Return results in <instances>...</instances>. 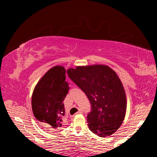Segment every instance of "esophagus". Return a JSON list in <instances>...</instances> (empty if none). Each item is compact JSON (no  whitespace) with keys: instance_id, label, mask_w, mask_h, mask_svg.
I'll list each match as a JSON object with an SVG mask.
<instances>
[{"instance_id":"obj_1","label":"esophagus","mask_w":157,"mask_h":157,"mask_svg":"<svg viewBox=\"0 0 157 157\" xmlns=\"http://www.w3.org/2000/svg\"><path fill=\"white\" fill-rule=\"evenodd\" d=\"M82 113V110L81 109H79V111H78V112H77L76 113H77V114H79V113Z\"/></svg>"}]
</instances>
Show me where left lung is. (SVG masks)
<instances>
[{
	"label": "left lung",
	"mask_w": 157,
	"mask_h": 157,
	"mask_svg": "<svg viewBox=\"0 0 157 157\" xmlns=\"http://www.w3.org/2000/svg\"><path fill=\"white\" fill-rule=\"evenodd\" d=\"M68 78L82 89L91 104L87 115L90 130L100 137L113 134L125 116L126 95L121 79L105 65L78 66L67 70Z\"/></svg>",
	"instance_id": "left-lung-1"
}]
</instances>
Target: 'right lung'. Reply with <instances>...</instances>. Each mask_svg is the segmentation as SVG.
<instances>
[{"mask_svg":"<svg viewBox=\"0 0 157 157\" xmlns=\"http://www.w3.org/2000/svg\"><path fill=\"white\" fill-rule=\"evenodd\" d=\"M66 70L63 66L50 68L39 81L32 97L34 116L45 128L60 129L64 116L63 105L70 87L66 79Z\"/></svg>","mask_w":157,"mask_h":157,"instance_id":"right-lung-1","label":"right lung"}]
</instances>
